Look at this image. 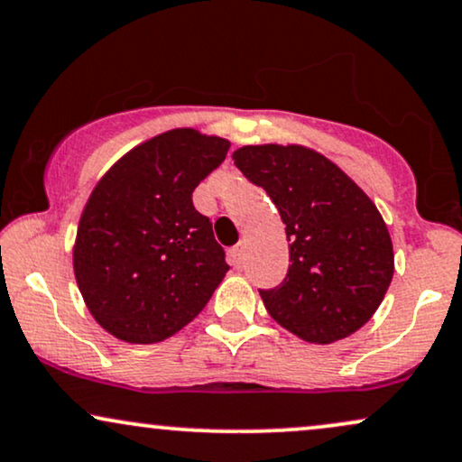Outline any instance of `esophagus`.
Segmentation results:
<instances>
[{"label": "esophagus", "instance_id": "1", "mask_svg": "<svg viewBox=\"0 0 462 462\" xmlns=\"http://www.w3.org/2000/svg\"><path fill=\"white\" fill-rule=\"evenodd\" d=\"M230 262L235 266H241L245 262V243H238L236 247L230 249Z\"/></svg>", "mask_w": 462, "mask_h": 462}]
</instances>
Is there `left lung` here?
Here are the masks:
<instances>
[{
	"instance_id": "8db88e82",
	"label": "left lung",
	"mask_w": 462,
	"mask_h": 462,
	"mask_svg": "<svg viewBox=\"0 0 462 462\" xmlns=\"http://www.w3.org/2000/svg\"><path fill=\"white\" fill-rule=\"evenodd\" d=\"M232 160L271 196L290 241L283 283L260 290L266 311L318 346L354 335L394 274L393 238L375 202L335 162L302 144H247Z\"/></svg>"
}]
</instances>
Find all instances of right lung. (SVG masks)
<instances>
[{
    "label": "right lung",
    "instance_id": "1",
    "mask_svg": "<svg viewBox=\"0 0 462 462\" xmlns=\"http://www.w3.org/2000/svg\"><path fill=\"white\" fill-rule=\"evenodd\" d=\"M230 140L177 127L144 140L97 180L72 251L89 313L125 343L151 346L202 311L230 271L191 194Z\"/></svg>",
    "mask_w": 462,
    "mask_h": 462
}]
</instances>
